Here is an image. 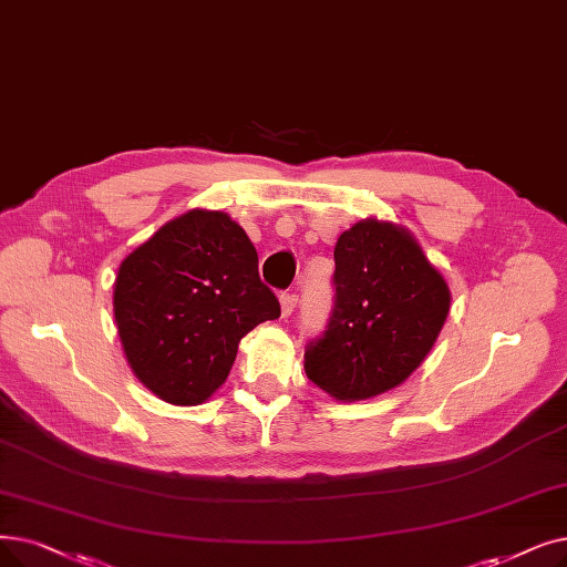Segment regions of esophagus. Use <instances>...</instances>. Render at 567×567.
Returning a JSON list of instances; mask_svg holds the SVG:
<instances>
[{"label": "esophagus", "mask_w": 567, "mask_h": 567, "mask_svg": "<svg viewBox=\"0 0 567 567\" xmlns=\"http://www.w3.org/2000/svg\"><path fill=\"white\" fill-rule=\"evenodd\" d=\"M297 293H282L280 297V310H282V317H289L293 312V308H297Z\"/></svg>", "instance_id": "obj_1"}]
</instances>
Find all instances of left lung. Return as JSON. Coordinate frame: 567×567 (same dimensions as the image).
Masks as SVG:
<instances>
[{
	"instance_id": "1",
	"label": "left lung",
	"mask_w": 567,
	"mask_h": 567,
	"mask_svg": "<svg viewBox=\"0 0 567 567\" xmlns=\"http://www.w3.org/2000/svg\"><path fill=\"white\" fill-rule=\"evenodd\" d=\"M329 329L306 350V375L336 401H365L403 384L429 357L452 291L401 225L365 217L336 250Z\"/></svg>"
}]
</instances>
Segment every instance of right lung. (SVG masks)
I'll list each match as a JSON object with an SVG mask.
<instances>
[{
	"mask_svg": "<svg viewBox=\"0 0 567 567\" xmlns=\"http://www.w3.org/2000/svg\"><path fill=\"white\" fill-rule=\"evenodd\" d=\"M259 257L225 213L194 208L122 259L113 315L138 382L171 405H202L225 384L238 342L280 317Z\"/></svg>",
	"mask_w": 567,
	"mask_h": 567,
	"instance_id": "obj_1",
	"label": "right lung"
}]
</instances>
